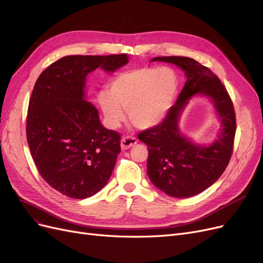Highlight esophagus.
I'll return each instance as SVG.
<instances>
[{
    "instance_id": "obj_1",
    "label": "esophagus",
    "mask_w": 263,
    "mask_h": 263,
    "mask_svg": "<svg viewBox=\"0 0 263 263\" xmlns=\"http://www.w3.org/2000/svg\"><path fill=\"white\" fill-rule=\"evenodd\" d=\"M136 143H138V139L134 138V136L128 135V136H123L120 141V146L121 149H128V148L134 146Z\"/></svg>"
}]
</instances>
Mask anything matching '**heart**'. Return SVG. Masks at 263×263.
<instances>
[{
	"instance_id": "obj_1",
	"label": "heart",
	"mask_w": 263,
	"mask_h": 263,
	"mask_svg": "<svg viewBox=\"0 0 263 263\" xmlns=\"http://www.w3.org/2000/svg\"><path fill=\"white\" fill-rule=\"evenodd\" d=\"M177 91L178 77L173 68L140 67L114 78L109 93L102 91L99 102L111 127L123 121L125 109L136 128L149 129L166 117Z\"/></svg>"
}]
</instances>
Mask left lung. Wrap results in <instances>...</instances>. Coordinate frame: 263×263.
<instances>
[{
	"instance_id": "left-lung-1",
	"label": "left lung",
	"mask_w": 263,
	"mask_h": 263,
	"mask_svg": "<svg viewBox=\"0 0 263 263\" xmlns=\"http://www.w3.org/2000/svg\"><path fill=\"white\" fill-rule=\"evenodd\" d=\"M153 61L179 66L187 81L164 120L139 134L148 148L147 175L166 195L190 198L211 187L229 164L236 130L233 103L220 79L198 61L175 55ZM195 94L210 97L222 120L219 139L206 146L192 143L178 129L181 111Z\"/></svg>"
}]
</instances>
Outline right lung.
Segmentation results:
<instances>
[{
    "instance_id": "add662e5",
    "label": "right lung",
    "mask_w": 263,
    "mask_h": 263,
    "mask_svg": "<svg viewBox=\"0 0 263 263\" xmlns=\"http://www.w3.org/2000/svg\"><path fill=\"white\" fill-rule=\"evenodd\" d=\"M128 57L66 55L44 70L33 88L27 116L33 161L47 184L68 198L92 197L115 167L120 134L102 125L85 86L90 72H115Z\"/></svg>"
}]
</instances>
